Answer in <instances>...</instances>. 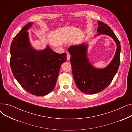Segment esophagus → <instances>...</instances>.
Returning <instances> with one entry per match:
<instances>
[{
	"label": "esophagus",
	"instance_id": "34e87169",
	"mask_svg": "<svg viewBox=\"0 0 132 132\" xmlns=\"http://www.w3.org/2000/svg\"><path fill=\"white\" fill-rule=\"evenodd\" d=\"M70 58H71V55L70 54H67V60H70Z\"/></svg>",
	"mask_w": 132,
	"mask_h": 132
}]
</instances>
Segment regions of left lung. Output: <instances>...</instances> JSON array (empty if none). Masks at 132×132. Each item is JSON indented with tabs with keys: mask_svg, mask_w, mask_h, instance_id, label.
<instances>
[{
	"mask_svg": "<svg viewBox=\"0 0 132 132\" xmlns=\"http://www.w3.org/2000/svg\"><path fill=\"white\" fill-rule=\"evenodd\" d=\"M97 22L98 33L94 37L105 35L111 37L117 45L115 54L109 64L100 68L91 64L88 57L87 41L79 45H72L68 48L71 54L70 61L75 84L81 92L87 94H95L105 89L112 81L120 65L119 40L109 26L99 21Z\"/></svg>",
	"mask_w": 132,
	"mask_h": 132,
	"instance_id": "left-lung-1",
	"label": "left lung"
}]
</instances>
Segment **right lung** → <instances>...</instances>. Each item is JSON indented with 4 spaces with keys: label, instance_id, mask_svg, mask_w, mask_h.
<instances>
[{
    "label": "right lung",
    "instance_id": "right-lung-1",
    "mask_svg": "<svg viewBox=\"0 0 132 132\" xmlns=\"http://www.w3.org/2000/svg\"><path fill=\"white\" fill-rule=\"evenodd\" d=\"M33 24L30 22L26 24L13 38L10 65L14 77L24 90L32 95L43 96L54 88L67 53L55 52L48 45L43 50L34 48L27 31Z\"/></svg>",
    "mask_w": 132,
    "mask_h": 132
}]
</instances>
